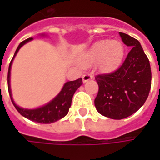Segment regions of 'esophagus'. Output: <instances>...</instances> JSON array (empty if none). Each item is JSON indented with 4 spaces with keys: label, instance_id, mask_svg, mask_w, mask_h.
Wrapping results in <instances>:
<instances>
[{
    "label": "esophagus",
    "instance_id": "1",
    "mask_svg": "<svg viewBox=\"0 0 160 160\" xmlns=\"http://www.w3.org/2000/svg\"><path fill=\"white\" fill-rule=\"evenodd\" d=\"M93 77H92V75H91V74H84L83 76H82V80H83V82H87V81H89L90 80H92Z\"/></svg>",
    "mask_w": 160,
    "mask_h": 160
}]
</instances>
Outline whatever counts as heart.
Wrapping results in <instances>:
<instances>
[{"mask_svg":"<svg viewBox=\"0 0 160 160\" xmlns=\"http://www.w3.org/2000/svg\"><path fill=\"white\" fill-rule=\"evenodd\" d=\"M125 49L123 44L117 40H101L92 45L83 56L85 64L100 61L103 69L112 70L118 68L123 60Z\"/></svg>","mask_w":160,"mask_h":160,"instance_id":"b5f03b06","label":"heart"}]
</instances>
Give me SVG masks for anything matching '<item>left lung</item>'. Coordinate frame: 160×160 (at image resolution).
Here are the masks:
<instances>
[{
    "instance_id": "obj_1",
    "label": "left lung",
    "mask_w": 160,
    "mask_h": 160,
    "mask_svg": "<svg viewBox=\"0 0 160 160\" xmlns=\"http://www.w3.org/2000/svg\"><path fill=\"white\" fill-rule=\"evenodd\" d=\"M124 44L131 47L123 64L114 72L99 74V86L94 106L101 115L122 119L130 117L146 101L151 88V68L140 42L119 32Z\"/></svg>"
}]
</instances>
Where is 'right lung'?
<instances>
[{
	"label": "right lung",
	"instance_id": "right-lung-1",
	"mask_svg": "<svg viewBox=\"0 0 160 160\" xmlns=\"http://www.w3.org/2000/svg\"><path fill=\"white\" fill-rule=\"evenodd\" d=\"M42 36H45L44 34H42ZM32 38H28L27 40H25L24 42H22L18 47L16 49V52L14 54V57L9 65V68H8V76H7V81H8V91H9V94L12 100L13 105L15 106L16 110L19 112L23 117H25L28 119H30L32 121L35 122H39V123H52L55 122L59 119H61L62 118H64L69 110V108L71 107V102H72V97L75 93V92L78 90V88L82 84V79L80 78L76 80H72V81H68L64 84L62 90L60 91V92L52 99L51 100L49 103L46 105L37 108H33V109H28V108H20L16 105L13 99L12 96V91H11V84H10V80H11V68H12V64H13V60L16 55V53L18 52L19 49L21 48L24 44L28 43V42L32 41Z\"/></svg>",
	"mask_w": 160,
	"mask_h": 160
}]
</instances>
